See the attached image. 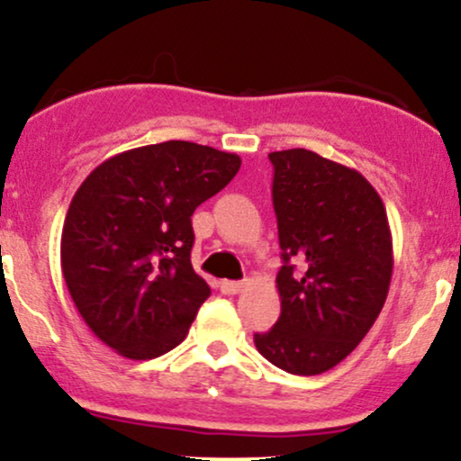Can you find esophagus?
<instances>
[{
    "label": "esophagus",
    "instance_id": "1",
    "mask_svg": "<svg viewBox=\"0 0 461 461\" xmlns=\"http://www.w3.org/2000/svg\"><path fill=\"white\" fill-rule=\"evenodd\" d=\"M243 289V283H237V280H221L220 291L224 295H237Z\"/></svg>",
    "mask_w": 461,
    "mask_h": 461
}]
</instances>
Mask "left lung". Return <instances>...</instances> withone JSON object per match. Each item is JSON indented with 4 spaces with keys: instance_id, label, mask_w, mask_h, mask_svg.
<instances>
[{
    "instance_id": "8db88e82",
    "label": "left lung",
    "mask_w": 461,
    "mask_h": 461,
    "mask_svg": "<svg viewBox=\"0 0 461 461\" xmlns=\"http://www.w3.org/2000/svg\"><path fill=\"white\" fill-rule=\"evenodd\" d=\"M269 161L283 250L280 317L254 334V345L278 369L319 375L348 358L382 312L391 226L380 194L354 167L306 149L276 150Z\"/></svg>"
}]
</instances>
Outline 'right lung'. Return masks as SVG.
I'll return each instance as SVG.
<instances>
[{
    "label": "right lung",
    "mask_w": 461,
    "mask_h": 461,
    "mask_svg": "<svg viewBox=\"0 0 461 461\" xmlns=\"http://www.w3.org/2000/svg\"><path fill=\"white\" fill-rule=\"evenodd\" d=\"M235 153L170 140L103 161L67 211L62 274L107 348L150 360L187 337L211 295L192 267V215L240 170Z\"/></svg>",
    "instance_id": "1"
}]
</instances>
